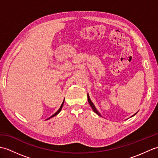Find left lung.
I'll use <instances>...</instances> for the list:
<instances>
[{
	"label": "left lung",
	"instance_id": "8db88e82",
	"mask_svg": "<svg viewBox=\"0 0 158 158\" xmlns=\"http://www.w3.org/2000/svg\"><path fill=\"white\" fill-rule=\"evenodd\" d=\"M88 102L89 103V105H90V106H91V107L92 108V110H94V111L97 115H98L99 116H101V115H100V113L98 111V110H97V109L95 108V106H94V104L92 103V102L91 101V100L89 99V96H88ZM135 114H136V113H135Z\"/></svg>",
	"mask_w": 158,
	"mask_h": 158
}]
</instances>
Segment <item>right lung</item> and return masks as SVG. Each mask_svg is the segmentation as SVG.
<instances>
[{"label": "right lung", "instance_id": "right-lung-1", "mask_svg": "<svg viewBox=\"0 0 158 158\" xmlns=\"http://www.w3.org/2000/svg\"><path fill=\"white\" fill-rule=\"evenodd\" d=\"M64 101H63V102L62 103V105H61V106H60V109L58 110V111L57 112H56L54 114H53V115H52L51 117H49L48 119H50V118H52V117H54V116H56V115H58V114L60 112V110H61V109H62V106H63V105H64Z\"/></svg>", "mask_w": 158, "mask_h": 158}]
</instances>
